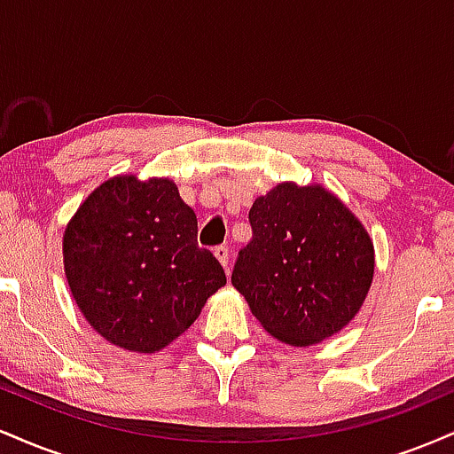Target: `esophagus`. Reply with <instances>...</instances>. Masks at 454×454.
<instances>
[{
    "label": "esophagus",
    "instance_id": "34e87169",
    "mask_svg": "<svg viewBox=\"0 0 454 454\" xmlns=\"http://www.w3.org/2000/svg\"><path fill=\"white\" fill-rule=\"evenodd\" d=\"M213 254H215V258L220 260L222 267L228 270V260H231V256H228V245H226V243L215 245V249H213Z\"/></svg>",
    "mask_w": 454,
    "mask_h": 454
}]
</instances>
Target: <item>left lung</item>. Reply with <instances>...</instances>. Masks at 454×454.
<instances>
[{"label": "left lung", "mask_w": 454, "mask_h": 454, "mask_svg": "<svg viewBox=\"0 0 454 454\" xmlns=\"http://www.w3.org/2000/svg\"><path fill=\"white\" fill-rule=\"evenodd\" d=\"M252 241L232 286L273 337L309 346L335 335L361 309L373 279V243L363 223L322 185L281 184L254 200Z\"/></svg>", "instance_id": "8db88e82"}]
</instances>
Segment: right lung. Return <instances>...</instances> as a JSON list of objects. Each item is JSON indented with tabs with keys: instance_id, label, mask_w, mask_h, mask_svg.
Returning a JSON list of instances; mask_svg holds the SVG:
<instances>
[{
	"instance_id": "obj_1",
	"label": "right lung",
	"mask_w": 454,
	"mask_h": 454,
	"mask_svg": "<svg viewBox=\"0 0 454 454\" xmlns=\"http://www.w3.org/2000/svg\"><path fill=\"white\" fill-rule=\"evenodd\" d=\"M196 213L168 179L114 176L87 198L64 234L78 309L114 346L158 352L187 331L226 284L198 247Z\"/></svg>"
}]
</instances>
